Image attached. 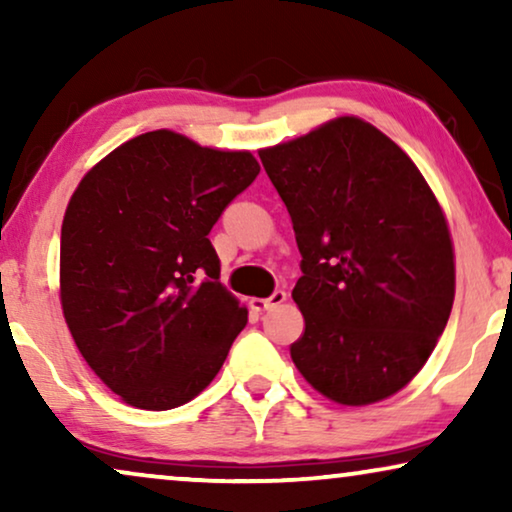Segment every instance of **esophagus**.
<instances>
[{
  "label": "esophagus",
  "mask_w": 512,
  "mask_h": 512,
  "mask_svg": "<svg viewBox=\"0 0 512 512\" xmlns=\"http://www.w3.org/2000/svg\"><path fill=\"white\" fill-rule=\"evenodd\" d=\"M286 300V293L284 291H275L270 298H251L249 300V307L254 312H268L272 307H279Z\"/></svg>",
  "instance_id": "1"
}]
</instances>
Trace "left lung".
Instances as JSON below:
<instances>
[{
	"mask_svg": "<svg viewBox=\"0 0 512 512\" xmlns=\"http://www.w3.org/2000/svg\"><path fill=\"white\" fill-rule=\"evenodd\" d=\"M289 209L303 277L300 375L328 401L370 405L408 387L454 303L443 207L401 146L359 116L258 151Z\"/></svg>",
	"mask_w": 512,
	"mask_h": 512,
	"instance_id": "left-lung-1",
	"label": "left lung"
}]
</instances>
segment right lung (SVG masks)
Masks as SVG:
<instances>
[{
    "label": "right lung",
    "mask_w": 512,
    "mask_h": 512,
    "mask_svg": "<svg viewBox=\"0 0 512 512\" xmlns=\"http://www.w3.org/2000/svg\"><path fill=\"white\" fill-rule=\"evenodd\" d=\"M258 172L251 151L153 130L76 186L62 219L60 305L81 356L123 403L193 401L247 326L207 235Z\"/></svg>",
    "instance_id": "right-lung-1"
}]
</instances>
